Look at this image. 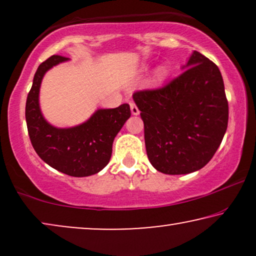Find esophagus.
Returning <instances> with one entry per match:
<instances>
[{
    "label": "esophagus",
    "mask_w": 256,
    "mask_h": 256,
    "mask_svg": "<svg viewBox=\"0 0 256 256\" xmlns=\"http://www.w3.org/2000/svg\"><path fill=\"white\" fill-rule=\"evenodd\" d=\"M129 104H130L132 114V115H138L140 114V110H138V106H136V104H135V102H132V101H130V102H129Z\"/></svg>",
    "instance_id": "1"
}]
</instances>
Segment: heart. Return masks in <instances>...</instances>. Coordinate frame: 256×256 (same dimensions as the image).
<instances>
[{
	"instance_id": "1",
	"label": "heart",
	"mask_w": 256,
	"mask_h": 256,
	"mask_svg": "<svg viewBox=\"0 0 256 256\" xmlns=\"http://www.w3.org/2000/svg\"><path fill=\"white\" fill-rule=\"evenodd\" d=\"M166 68H164V66H160V68H158L155 71L156 80H162L164 76H166Z\"/></svg>"
}]
</instances>
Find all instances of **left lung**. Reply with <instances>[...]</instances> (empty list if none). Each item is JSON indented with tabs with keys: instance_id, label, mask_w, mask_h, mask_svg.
Here are the masks:
<instances>
[{
	"instance_id": "1",
	"label": "left lung",
	"mask_w": 256,
	"mask_h": 256,
	"mask_svg": "<svg viewBox=\"0 0 256 256\" xmlns=\"http://www.w3.org/2000/svg\"><path fill=\"white\" fill-rule=\"evenodd\" d=\"M176 78L132 94L144 124L146 155L156 170L186 174L205 166L222 143L228 122L218 66L194 51Z\"/></svg>"
}]
</instances>
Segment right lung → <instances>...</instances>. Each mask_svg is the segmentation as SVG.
<instances>
[{"instance_id": "add662e5", "label": "right lung", "mask_w": 256, "mask_h": 256, "mask_svg": "<svg viewBox=\"0 0 256 256\" xmlns=\"http://www.w3.org/2000/svg\"><path fill=\"white\" fill-rule=\"evenodd\" d=\"M68 60L51 56L38 66L26 98V120L31 144L45 163L72 177L96 174L110 162L113 141L130 118V107L124 104L110 110H98L84 124L57 128L45 120L40 107V88L45 73Z\"/></svg>"}]
</instances>
